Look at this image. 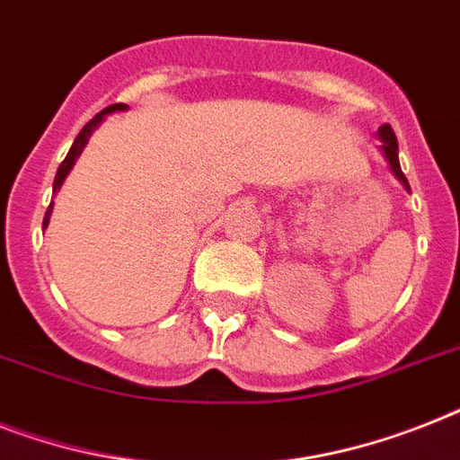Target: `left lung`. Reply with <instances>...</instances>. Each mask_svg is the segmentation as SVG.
Returning <instances> with one entry per match:
<instances>
[{
	"label": "left lung",
	"instance_id": "8db88e82",
	"mask_svg": "<svg viewBox=\"0 0 460 460\" xmlns=\"http://www.w3.org/2000/svg\"><path fill=\"white\" fill-rule=\"evenodd\" d=\"M380 139H383V151H385V158L387 163H390L392 172L397 174L399 181H404V186L409 189V181H406L404 172H402V167H399V144H397V137H394V129H392L390 125H383L378 129Z\"/></svg>",
	"mask_w": 460,
	"mask_h": 460
}]
</instances>
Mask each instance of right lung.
Listing matches in <instances>:
<instances>
[{"label":"right lung","mask_w":460,"mask_h":460,"mask_svg":"<svg viewBox=\"0 0 460 460\" xmlns=\"http://www.w3.org/2000/svg\"><path fill=\"white\" fill-rule=\"evenodd\" d=\"M125 108H127L125 103H113V106L103 108V111H101L99 115H94V118H92V120H89L87 125L82 127L80 134H77V139H75L73 146H70V151H68V155H66V160H63L61 165H58V172H56V179H54V191H58V189H61L63 179L68 177L70 167L75 165V158L80 155L82 148H84V144H87V139H89V137H92V132H94V129H96V125H99V122L103 120V115H106V113H115V111H125ZM49 215H51V205H49L47 215H44V226H47V224H49Z\"/></svg>","instance_id":"add662e5"}]
</instances>
